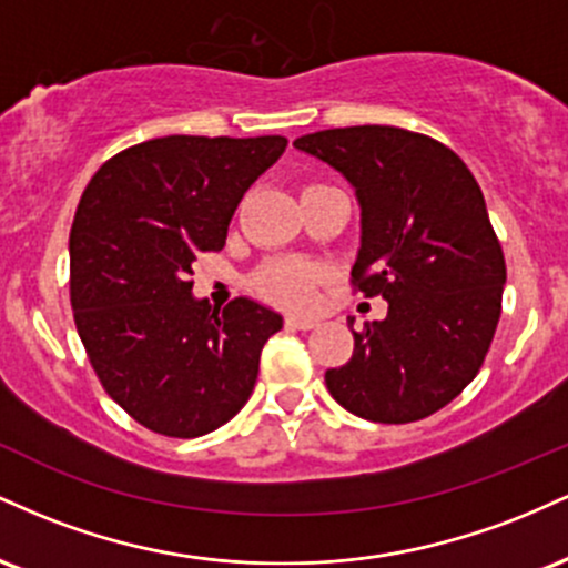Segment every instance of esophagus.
Instances as JSON below:
<instances>
[{
  "label": "esophagus",
  "instance_id": "obj_1",
  "mask_svg": "<svg viewBox=\"0 0 568 568\" xmlns=\"http://www.w3.org/2000/svg\"><path fill=\"white\" fill-rule=\"evenodd\" d=\"M285 325H288V328H296V331H312L317 325V321H315V317L288 315V317H285Z\"/></svg>",
  "mask_w": 568,
  "mask_h": 568
}]
</instances>
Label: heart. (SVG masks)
Masks as SVG:
<instances>
[{
  "label": "heart",
  "mask_w": 568,
  "mask_h": 568,
  "mask_svg": "<svg viewBox=\"0 0 568 568\" xmlns=\"http://www.w3.org/2000/svg\"><path fill=\"white\" fill-rule=\"evenodd\" d=\"M323 270L306 258H275L256 275V291L283 306H310L315 302Z\"/></svg>",
  "instance_id": "heart-1"
}]
</instances>
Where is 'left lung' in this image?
I'll return each instance as SVG.
<instances>
[{
    "label": "left lung",
    "instance_id": "1",
    "mask_svg": "<svg viewBox=\"0 0 568 568\" xmlns=\"http://www.w3.org/2000/svg\"><path fill=\"white\" fill-rule=\"evenodd\" d=\"M293 146L355 186L352 288L387 298L384 321H347L355 349L325 371L328 393L368 422L425 419L475 379L499 323L507 266L484 192L452 149L403 128L321 130Z\"/></svg>",
    "mask_w": 568,
    "mask_h": 568
}]
</instances>
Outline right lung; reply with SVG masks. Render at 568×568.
<instances>
[{
	"label": "right lung",
	"mask_w": 568,
	"mask_h": 568,
	"mask_svg": "<svg viewBox=\"0 0 568 568\" xmlns=\"http://www.w3.org/2000/svg\"><path fill=\"white\" fill-rule=\"evenodd\" d=\"M288 141L165 135L103 162L69 234L77 334L106 395L139 425L197 438L245 406L283 317L251 298L213 310L192 264L221 251L247 186Z\"/></svg>",
	"instance_id": "1"
}]
</instances>
